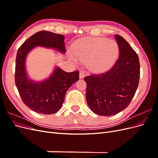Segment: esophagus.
<instances>
[{"label": "esophagus", "mask_w": 158, "mask_h": 158, "mask_svg": "<svg viewBox=\"0 0 158 158\" xmlns=\"http://www.w3.org/2000/svg\"><path fill=\"white\" fill-rule=\"evenodd\" d=\"M85 72H84V71H82V70H81V71L80 72V74H79L80 78H84V76H85Z\"/></svg>", "instance_id": "obj_1"}]
</instances>
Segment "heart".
Masks as SVG:
<instances>
[{"instance_id":"b5f03b06","label":"heart","mask_w":158,"mask_h":158,"mask_svg":"<svg viewBox=\"0 0 158 158\" xmlns=\"http://www.w3.org/2000/svg\"><path fill=\"white\" fill-rule=\"evenodd\" d=\"M72 60L86 62L88 67L94 71L107 69L116 60L118 47L114 40L103 37H87L76 41L73 45Z\"/></svg>"}]
</instances>
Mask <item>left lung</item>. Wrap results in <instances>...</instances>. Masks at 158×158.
Returning a JSON list of instances; mask_svg holds the SVG:
<instances>
[{"label": "left lung", "instance_id": "left-lung-1", "mask_svg": "<svg viewBox=\"0 0 158 158\" xmlns=\"http://www.w3.org/2000/svg\"><path fill=\"white\" fill-rule=\"evenodd\" d=\"M114 37L119 56L113 67L84 78L88 106L102 116L114 115L127 108L139 83L140 62L136 52L123 37L114 35Z\"/></svg>", "mask_w": 158, "mask_h": 158}]
</instances>
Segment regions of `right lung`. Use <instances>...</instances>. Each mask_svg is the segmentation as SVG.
Segmentation results:
<instances>
[{"label": "right lung", "mask_w": 158, "mask_h": 158, "mask_svg": "<svg viewBox=\"0 0 158 158\" xmlns=\"http://www.w3.org/2000/svg\"><path fill=\"white\" fill-rule=\"evenodd\" d=\"M64 35L47 31L35 33L18 49L16 59L15 84L23 103L38 113L57 112L63 105L69 88L79 80V71L72 73L56 68L49 78L41 83L28 80L25 70L26 56L35 46L51 47L65 52Z\"/></svg>", "instance_id": "obj_1"}]
</instances>
